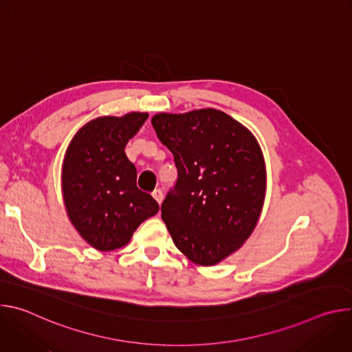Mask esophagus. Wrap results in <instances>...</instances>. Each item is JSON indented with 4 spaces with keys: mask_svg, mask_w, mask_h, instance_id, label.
<instances>
[{
    "mask_svg": "<svg viewBox=\"0 0 352 352\" xmlns=\"http://www.w3.org/2000/svg\"><path fill=\"white\" fill-rule=\"evenodd\" d=\"M152 196L155 197V200H156V202H157L159 205L163 202V192H162V189H155V190L152 192Z\"/></svg>",
    "mask_w": 352,
    "mask_h": 352,
    "instance_id": "obj_1",
    "label": "esophagus"
}]
</instances>
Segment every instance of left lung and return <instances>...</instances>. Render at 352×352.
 I'll use <instances>...</instances> for the list:
<instances>
[{
	"mask_svg": "<svg viewBox=\"0 0 352 352\" xmlns=\"http://www.w3.org/2000/svg\"><path fill=\"white\" fill-rule=\"evenodd\" d=\"M152 125L178 170L162 219L181 252L214 266L254 232L266 196L262 148L246 126L216 109L159 113Z\"/></svg>",
	"mask_w": 352,
	"mask_h": 352,
	"instance_id": "left-lung-1",
	"label": "left lung"
}]
</instances>
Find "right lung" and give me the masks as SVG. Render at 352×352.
<instances>
[{"mask_svg":"<svg viewBox=\"0 0 352 352\" xmlns=\"http://www.w3.org/2000/svg\"><path fill=\"white\" fill-rule=\"evenodd\" d=\"M147 117L139 111L97 117L75 133L65 152L61 188L68 219L102 252L125 246L160 209L136 186V168L124 150Z\"/></svg>","mask_w":352,"mask_h":352,"instance_id":"add662e5","label":"right lung"}]
</instances>
